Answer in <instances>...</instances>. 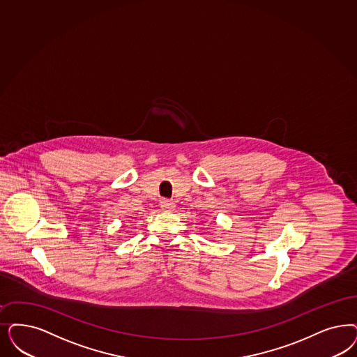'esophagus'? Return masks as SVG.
I'll list each match as a JSON object with an SVG mask.
<instances>
[{"label":"esophagus","instance_id":"1","mask_svg":"<svg viewBox=\"0 0 357 357\" xmlns=\"http://www.w3.org/2000/svg\"><path fill=\"white\" fill-rule=\"evenodd\" d=\"M175 207V204L172 203V200H167V199H163L160 202V208L165 212H172V209Z\"/></svg>","mask_w":357,"mask_h":357}]
</instances>
